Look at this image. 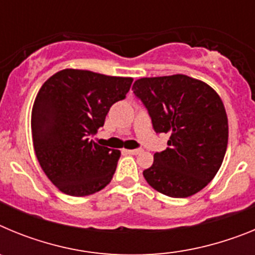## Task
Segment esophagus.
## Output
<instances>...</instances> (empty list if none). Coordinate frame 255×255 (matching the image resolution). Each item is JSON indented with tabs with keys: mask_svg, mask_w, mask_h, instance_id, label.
Returning <instances> with one entry per match:
<instances>
[{
	"mask_svg": "<svg viewBox=\"0 0 255 255\" xmlns=\"http://www.w3.org/2000/svg\"><path fill=\"white\" fill-rule=\"evenodd\" d=\"M126 152L129 153V154H139V153L143 152V149H129L126 150Z\"/></svg>",
	"mask_w": 255,
	"mask_h": 255,
	"instance_id": "obj_1",
	"label": "esophagus"
}]
</instances>
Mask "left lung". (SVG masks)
<instances>
[{
	"label": "left lung",
	"instance_id": "8db88e82",
	"mask_svg": "<svg viewBox=\"0 0 255 255\" xmlns=\"http://www.w3.org/2000/svg\"><path fill=\"white\" fill-rule=\"evenodd\" d=\"M152 119L155 132L170 135L168 147L154 153L144 179L164 195L188 198L220 170L229 140L222 100L207 83L176 74L141 78L132 85Z\"/></svg>",
	"mask_w": 255,
	"mask_h": 255
}]
</instances>
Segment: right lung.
Instances as JSON below:
<instances>
[{"label":"right lung","mask_w":255,"mask_h":255,"mask_svg":"<svg viewBox=\"0 0 255 255\" xmlns=\"http://www.w3.org/2000/svg\"><path fill=\"white\" fill-rule=\"evenodd\" d=\"M132 78L65 69L44 82L31 110L33 145L40 167L60 191L85 197L111 182L120 150L91 140Z\"/></svg>","instance_id":"add662e5"}]
</instances>
